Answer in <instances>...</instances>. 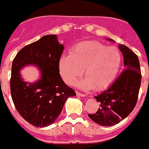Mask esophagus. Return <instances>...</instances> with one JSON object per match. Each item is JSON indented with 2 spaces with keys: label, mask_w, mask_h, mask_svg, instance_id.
<instances>
[{
  "label": "esophagus",
  "mask_w": 149,
  "mask_h": 149,
  "mask_svg": "<svg viewBox=\"0 0 149 149\" xmlns=\"http://www.w3.org/2000/svg\"><path fill=\"white\" fill-rule=\"evenodd\" d=\"M76 95H78V96H80V97H85V96H86V95L80 93V92H79V91H76Z\"/></svg>",
  "instance_id": "1"
}]
</instances>
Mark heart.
<instances>
[{
    "instance_id": "1",
    "label": "heart",
    "mask_w": 149,
    "mask_h": 149,
    "mask_svg": "<svg viewBox=\"0 0 149 149\" xmlns=\"http://www.w3.org/2000/svg\"><path fill=\"white\" fill-rule=\"evenodd\" d=\"M121 54L116 47L104 46L95 41L77 44L70 55L59 60V71L64 81L73 85L82 77L86 79L79 84L82 89L96 91L107 89L116 78L121 66Z\"/></svg>"
}]
</instances>
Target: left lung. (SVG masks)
Listing matches in <instances>:
<instances>
[{
  "label": "left lung",
  "instance_id": "obj_1",
  "mask_svg": "<svg viewBox=\"0 0 149 149\" xmlns=\"http://www.w3.org/2000/svg\"><path fill=\"white\" fill-rule=\"evenodd\" d=\"M119 48L123 54L124 69L108 89L95 96L100 103L96 113L88 114L94 122L102 126H112L124 120L132 111L138 99L141 83L138 57L124 45L120 44Z\"/></svg>",
  "mask_w": 149,
  "mask_h": 149
}]
</instances>
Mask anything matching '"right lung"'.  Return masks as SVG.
I'll list each match as a JSON object with an SVG mask.
<instances>
[{"label":"right lung","mask_w":149,"mask_h":149,"mask_svg":"<svg viewBox=\"0 0 149 149\" xmlns=\"http://www.w3.org/2000/svg\"><path fill=\"white\" fill-rule=\"evenodd\" d=\"M64 46L55 34L46 35L23 47L13 61L10 91L13 102L22 118L33 126L47 127L58 117L74 91L63 82L59 74V60ZM40 70V79L26 83L19 74L26 65Z\"/></svg>","instance_id":"right-lung-1"}]
</instances>
